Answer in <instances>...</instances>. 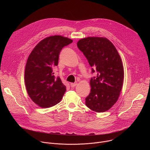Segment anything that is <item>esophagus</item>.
<instances>
[{
  "label": "esophagus",
  "instance_id": "34e87169",
  "mask_svg": "<svg viewBox=\"0 0 150 150\" xmlns=\"http://www.w3.org/2000/svg\"><path fill=\"white\" fill-rule=\"evenodd\" d=\"M76 85H77V83H71V87H75Z\"/></svg>",
  "mask_w": 150,
  "mask_h": 150
}]
</instances>
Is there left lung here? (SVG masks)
I'll list each match as a JSON object with an SVG mask.
<instances>
[{
  "instance_id": "left-lung-1",
  "label": "left lung",
  "mask_w": 150,
  "mask_h": 150,
  "mask_svg": "<svg viewBox=\"0 0 150 150\" xmlns=\"http://www.w3.org/2000/svg\"><path fill=\"white\" fill-rule=\"evenodd\" d=\"M77 46L93 67V72H97L90 80L91 91L85 104L96 112L108 111L117 101L123 86L124 69L120 56L105 37L83 38L77 42Z\"/></svg>"
}]
</instances>
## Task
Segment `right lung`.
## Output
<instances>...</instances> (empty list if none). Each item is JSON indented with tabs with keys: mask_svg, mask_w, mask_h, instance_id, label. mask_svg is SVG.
Listing matches in <instances>:
<instances>
[{
	"mask_svg": "<svg viewBox=\"0 0 150 150\" xmlns=\"http://www.w3.org/2000/svg\"><path fill=\"white\" fill-rule=\"evenodd\" d=\"M73 40L62 35H52L40 41L30 54L25 69L24 79L30 98L41 108L59 103L67 88L53 69L58 65L62 48Z\"/></svg>",
	"mask_w": 150,
	"mask_h": 150,
	"instance_id": "obj_1",
	"label": "right lung"
}]
</instances>
